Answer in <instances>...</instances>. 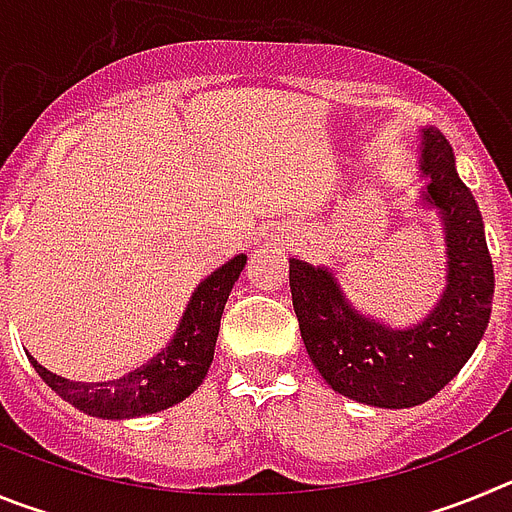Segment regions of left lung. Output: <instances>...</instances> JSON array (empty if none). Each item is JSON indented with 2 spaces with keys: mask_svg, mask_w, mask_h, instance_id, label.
I'll return each mask as SVG.
<instances>
[{
  "mask_svg": "<svg viewBox=\"0 0 512 512\" xmlns=\"http://www.w3.org/2000/svg\"><path fill=\"white\" fill-rule=\"evenodd\" d=\"M423 200L441 212L446 233V292L428 318L392 330L361 315L333 271L289 259V289L307 356L320 377L348 400L374 408H413L441 392L474 354L492 312L495 271L485 225L454 151L436 128L423 130Z\"/></svg>",
  "mask_w": 512,
  "mask_h": 512,
  "instance_id": "1",
  "label": "left lung"
}]
</instances>
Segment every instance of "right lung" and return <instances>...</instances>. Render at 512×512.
I'll list each match as a JSON object with an SVG mask.
<instances>
[{"label":"right lung","mask_w":512,"mask_h":512,"mask_svg":"<svg viewBox=\"0 0 512 512\" xmlns=\"http://www.w3.org/2000/svg\"><path fill=\"white\" fill-rule=\"evenodd\" d=\"M246 266V253L230 259L192 292L182 323L161 354L130 374L110 382H71L48 372L33 356H27L35 372L48 387L94 418L122 420L166 410L192 395L205 379L215 356L225 302L230 289Z\"/></svg>","instance_id":"right-lung-1"}]
</instances>
